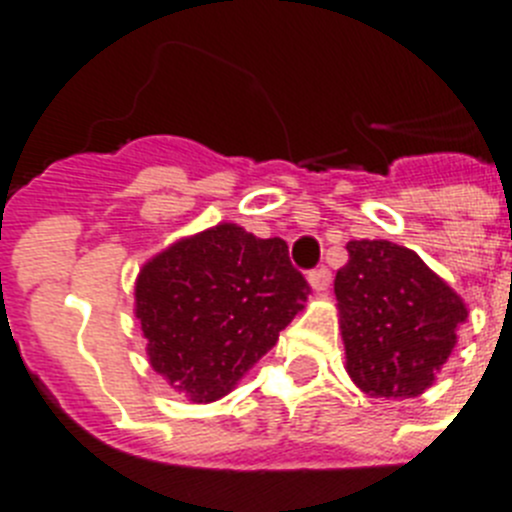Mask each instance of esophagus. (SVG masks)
I'll return each instance as SVG.
<instances>
[{
	"mask_svg": "<svg viewBox=\"0 0 512 512\" xmlns=\"http://www.w3.org/2000/svg\"><path fill=\"white\" fill-rule=\"evenodd\" d=\"M307 282H310V289L315 295H325L330 287V271L328 269H315L307 274Z\"/></svg>",
	"mask_w": 512,
	"mask_h": 512,
	"instance_id": "34e87169",
	"label": "esophagus"
}]
</instances>
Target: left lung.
Returning <instances> with one entry per match:
<instances>
[{
	"instance_id": "obj_1",
	"label": "left lung",
	"mask_w": 512,
	"mask_h": 512,
	"mask_svg": "<svg viewBox=\"0 0 512 512\" xmlns=\"http://www.w3.org/2000/svg\"><path fill=\"white\" fill-rule=\"evenodd\" d=\"M336 274L346 372L369 397L423 395L456 346L469 310L418 253L390 241H348Z\"/></svg>"
}]
</instances>
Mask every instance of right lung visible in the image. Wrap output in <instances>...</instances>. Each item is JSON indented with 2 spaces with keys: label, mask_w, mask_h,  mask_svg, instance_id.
Here are the masks:
<instances>
[{
  "label": "right lung",
  "mask_w": 512,
  "mask_h": 512,
  "mask_svg": "<svg viewBox=\"0 0 512 512\" xmlns=\"http://www.w3.org/2000/svg\"><path fill=\"white\" fill-rule=\"evenodd\" d=\"M305 277L282 238L220 223L171 243L140 266L135 318L148 364L189 402H215L305 310Z\"/></svg>",
  "instance_id": "obj_1"
}]
</instances>
